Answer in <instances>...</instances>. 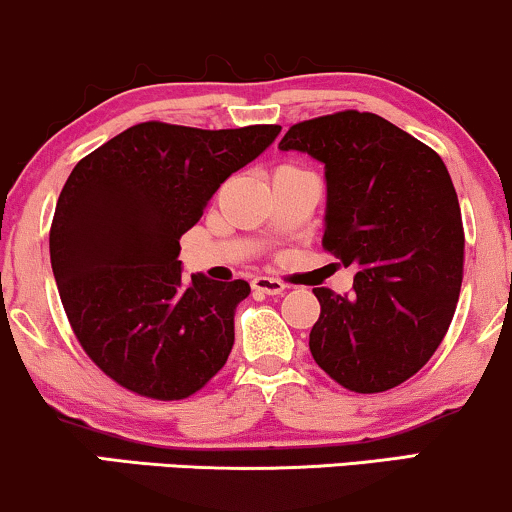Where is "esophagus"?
Wrapping results in <instances>:
<instances>
[{"label": "esophagus", "mask_w": 512, "mask_h": 512, "mask_svg": "<svg viewBox=\"0 0 512 512\" xmlns=\"http://www.w3.org/2000/svg\"><path fill=\"white\" fill-rule=\"evenodd\" d=\"M251 285H254L256 292L270 294V297H275V294L285 292V282L273 280V278H254V282H251Z\"/></svg>", "instance_id": "obj_1"}]
</instances>
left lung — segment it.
<instances>
[{
	"instance_id": "obj_1",
	"label": "left lung",
	"mask_w": 512,
	"mask_h": 512,
	"mask_svg": "<svg viewBox=\"0 0 512 512\" xmlns=\"http://www.w3.org/2000/svg\"><path fill=\"white\" fill-rule=\"evenodd\" d=\"M278 148L323 162V246L357 268L352 294L314 287L311 357L354 393L400 386L438 350L460 297L465 232L448 167L357 110L294 124Z\"/></svg>"
}]
</instances>
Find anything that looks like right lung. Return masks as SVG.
I'll return each instance as SVG.
<instances>
[{"label":"right lung","instance_id":"right-lung-1","mask_svg":"<svg viewBox=\"0 0 512 512\" xmlns=\"http://www.w3.org/2000/svg\"><path fill=\"white\" fill-rule=\"evenodd\" d=\"M280 126L191 129L143 122L86 155L66 179L50 261L78 342L112 381L182 400L225 366L246 280H184L179 237L220 184L266 150Z\"/></svg>","mask_w":512,"mask_h":512}]
</instances>
